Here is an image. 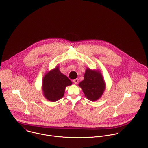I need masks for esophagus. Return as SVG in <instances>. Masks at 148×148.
Listing matches in <instances>:
<instances>
[{"label": "esophagus", "instance_id": "esophagus-1", "mask_svg": "<svg viewBox=\"0 0 148 148\" xmlns=\"http://www.w3.org/2000/svg\"><path fill=\"white\" fill-rule=\"evenodd\" d=\"M73 82H74V83L77 84V83H78V79L77 78V79H75L73 80Z\"/></svg>", "mask_w": 148, "mask_h": 148}]
</instances>
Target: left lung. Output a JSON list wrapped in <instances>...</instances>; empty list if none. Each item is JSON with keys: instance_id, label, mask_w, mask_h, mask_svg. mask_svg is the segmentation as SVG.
<instances>
[{"instance_id": "obj_1", "label": "left lung", "mask_w": 148, "mask_h": 148, "mask_svg": "<svg viewBox=\"0 0 148 148\" xmlns=\"http://www.w3.org/2000/svg\"><path fill=\"white\" fill-rule=\"evenodd\" d=\"M85 97L91 100H98L105 89V83L101 74L95 70L87 69L84 79L79 83Z\"/></svg>"}]
</instances>
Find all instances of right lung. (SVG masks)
<instances>
[{
	"label": "right lung",
	"mask_w": 148,
	"mask_h": 148,
	"mask_svg": "<svg viewBox=\"0 0 148 148\" xmlns=\"http://www.w3.org/2000/svg\"><path fill=\"white\" fill-rule=\"evenodd\" d=\"M71 84V81L57 67L48 73L43 79L44 95L49 101H56L63 97L66 86Z\"/></svg>",
	"instance_id": "add662e5"
}]
</instances>
